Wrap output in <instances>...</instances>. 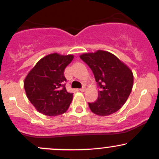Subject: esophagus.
I'll return each instance as SVG.
<instances>
[{
    "label": "esophagus",
    "mask_w": 159,
    "mask_h": 159,
    "mask_svg": "<svg viewBox=\"0 0 159 159\" xmlns=\"http://www.w3.org/2000/svg\"><path fill=\"white\" fill-rule=\"evenodd\" d=\"M79 90L81 91V92H84V91H85L86 88L85 87H83V88H81V89H80Z\"/></svg>",
    "instance_id": "obj_1"
}]
</instances>
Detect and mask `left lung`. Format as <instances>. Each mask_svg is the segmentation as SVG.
Here are the masks:
<instances>
[{
    "instance_id": "left-lung-1",
    "label": "left lung",
    "mask_w": 159,
    "mask_h": 159,
    "mask_svg": "<svg viewBox=\"0 0 159 159\" xmlns=\"http://www.w3.org/2000/svg\"><path fill=\"white\" fill-rule=\"evenodd\" d=\"M80 58L92 70L100 88L97 100L89 103L90 109L100 116L118 111L125 105L132 89V71L108 51L98 50L94 53H85Z\"/></svg>"
}]
</instances>
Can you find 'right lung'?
I'll return each instance as SVG.
<instances>
[{
    "label": "right lung",
    "mask_w": 159,
    "mask_h": 159,
    "mask_svg": "<svg viewBox=\"0 0 159 159\" xmlns=\"http://www.w3.org/2000/svg\"><path fill=\"white\" fill-rule=\"evenodd\" d=\"M73 58L72 54H48L41 58L26 76L24 87L27 97L40 113L57 116L68 109L73 93L67 91L64 71Z\"/></svg>",
    "instance_id": "right-lung-1"
}]
</instances>
